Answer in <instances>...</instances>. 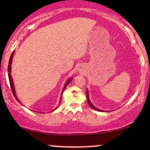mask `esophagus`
Listing matches in <instances>:
<instances>
[{"instance_id": "1", "label": "esophagus", "mask_w": 150, "mask_h": 150, "mask_svg": "<svg viewBox=\"0 0 150 150\" xmlns=\"http://www.w3.org/2000/svg\"><path fill=\"white\" fill-rule=\"evenodd\" d=\"M78 72L81 73H85V68H84L82 65H80V67H79V68H78Z\"/></svg>"}]
</instances>
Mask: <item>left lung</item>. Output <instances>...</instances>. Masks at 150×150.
<instances>
[{
  "instance_id": "8db88e82",
  "label": "left lung",
  "mask_w": 150,
  "mask_h": 150,
  "mask_svg": "<svg viewBox=\"0 0 150 150\" xmlns=\"http://www.w3.org/2000/svg\"><path fill=\"white\" fill-rule=\"evenodd\" d=\"M87 102H88L89 106H90L91 108H92L93 109L96 110V111H103V110H100V109H99V108H96L95 106H94V105H93V104H92V103H91L90 100H89V92H88V90H87Z\"/></svg>"
}]
</instances>
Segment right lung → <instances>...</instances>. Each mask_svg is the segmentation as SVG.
<instances>
[{
    "instance_id": "right-lung-1",
    "label": "right lung",
    "mask_w": 150,
    "mask_h": 150,
    "mask_svg": "<svg viewBox=\"0 0 150 150\" xmlns=\"http://www.w3.org/2000/svg\"><path fill=\"white\" fill-rule=\"evenodd\" d=\"M14 52L15 51H13V53H12L11 54V56H10V61H9V63H8V78H9V82H10V87H11V89H12V92H13V95H14V97H15V99H17V101H18V102L20 103V101H19V99H18V97H17L16 95V92H15V86H14V83H13V78H12V76H11V74H10V73H11V64H12V61H13V56H14ZM72 80V77L71 78H69L68 79V80H67L66 83H65V85H64V87H63V91H62V94L63 93V91L65 90V87H67V85L69 84V82H70V81ZM62 99V94H61V99H60V102L59 104L61 103V100ZM59 105V104H58ZM58 107V106H57ZM57 107H56V108H55L54 110H56V108H57ZM53 110V111H54Z\"/></svg>"
}]
</instances>
